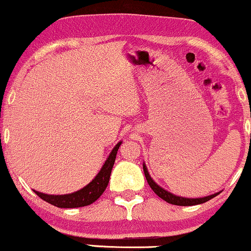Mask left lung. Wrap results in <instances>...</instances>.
Masks as SVG:
<instances>
[{"label": "left lung", "mask_w": 251, "mask_h": 251, "mask_svg": "<svg viewBox=\"0 0 251 251\" xmlns=\"http://www.w3.org/2000/svg\"><path fill=\"white\" fill-rule=\"evenodd\" d=\"M143 169H144L145 177H147V181H148L149 186L151 187V189H152V191L155 192L156 194L161 198V199H163L164 201H167L169 203H173V205H177V206L199 205V203H203V202L208 201V200L213 199L214 197H217V195L219 194V193H216V194L208 195V197H205V198H199V199H188V198L177 197V195H174V194H172V193L167 192L166 189H163L162 187H159L158 184L155 183V181H153L152 178H151V176L149 175V172H148L147 167H145V164L143 166Z\"/></svg>", "instance_id": "8db88e82"}]
</instances>
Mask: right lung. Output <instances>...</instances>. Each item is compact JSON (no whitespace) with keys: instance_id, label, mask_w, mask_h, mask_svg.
I'll return each mask as SVG.
<instances>
[{"instance_id":"add662e5","label":"right lung","mask_w":251,"mask_h":251,"mask_svg":"<svg viewBox=\"0 0 251 251\" xmlns=\"http://www.w3.org/2000/svg\"><path fill=\"white\" fill-rule=\"evenodd\" d=\"M120 144L121 142H119L115 145L114 149L112 150L111 155L108 156L107 161L104 162L103 167L101 168L100 173H99L94 180H93L89 184H87L84 188L79 189V191H77L75 193H71V194L65 195H49L34 191L35 194H37L40 199L45 200L46 202L60 208L83 207V206H88L90 205V203L96 201V200L101 197V194L104 192L106 187L108 186L112 168L114 166L115 157H117L118 149H119Z\"/></svg>"}]
</instances>
